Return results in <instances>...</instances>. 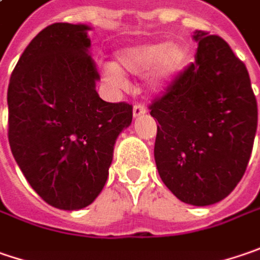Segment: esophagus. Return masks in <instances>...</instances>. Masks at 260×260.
<instances>
[{"mask_svg": "<svg viewBox=\"0 0 260 260\" xmlns=\"http://www.w3.org/2000/svg\"><path fill=\"white\" fill-rule=\"evenodd\" d=\"M146 114V107H145V104H135V107H133V115L135 117H140V115H145Z\"/></svg>", "mask_w": 260, "mask_h": 260, "instance_id": "1", "label": "esophagus"}]
</instances>
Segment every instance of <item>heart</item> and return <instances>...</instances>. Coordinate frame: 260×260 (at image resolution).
<instances>
[{"label":"heart","instance_id":"obj_1","mask_svg":"<svg viewBox=\"0 0 260 260\" xmlns=\"http://www.w3.org/2000/svg\"><path fill=\"white\" fill-rule=\"evenodd\" d=\"M187 52L181 45H167L164 42L143 44V45L125 48L118 52L120 70L142 74L153 69V82L162 85L171 80L186 62ZM107 74L112 80H120L121 74L115 67H107Z\"/></svg>","mask_w":260,"mask_h":260}]
</instances>
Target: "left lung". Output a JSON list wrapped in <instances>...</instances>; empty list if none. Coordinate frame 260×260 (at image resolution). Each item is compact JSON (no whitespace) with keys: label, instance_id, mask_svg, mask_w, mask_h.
Listing matches in <instances>:
<instances>
[{"label":"left lung","instance_id":"8db88e82","mask_svg":"<svg viewBox=\"0 0 260 260\" xmlns=\"http://www.w3.org/2000/svg\"><path fill=\"white\" fill-rule=\"evenodd\" d=\"M196 59L149 105L158 121L155 162L184 203L222 201L239 184L253 148L257 104L244 62L216 35L196 30Z\"/></svg>","mask_w":260,"mask_h":260}]
</instances>
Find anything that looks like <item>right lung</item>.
<instances>
[{
	"mask_svg": "<svg viewBox=\"0 0 260 260\" xmlns=\"http://www.w3.org/2000/svg\"><path fill=\"white\" fill-rule=\"evenodd\" d=\"M86 24L54 23L38 33L11 73L8 142L32 188L58 209H82L108 178L114 143L133 118L127 102L98 95Z\"/></svg>",
	"mask_w": 260,
	"mask_h": 260,
	"instance_id": "add662e5",
	"label": "right lung"
}]
</instances>
